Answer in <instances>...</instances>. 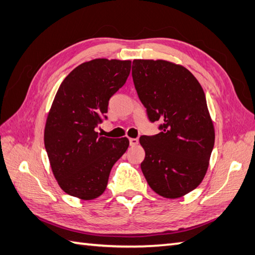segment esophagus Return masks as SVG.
I'll return each instance as SVG.
<instances>
[{"label":"esophagus","instance_id":"esophagus-1","mask_svg":"<svg viewBox=\"0 0 255 255\" xmlns=\"http://www.w3.org/2000/svg\"><path fill=\"white\" fill-rule=\"evenodd\" d=\"M129 142H130V145H132V147H134V145H137L139 140L137 138H130L129 139Z\"/></svg>","mask_w":255,"mask_h":255}]
</instances>
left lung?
<instances>
[{"label": "left lung", "instance_id": "8db88e82", "mask_svg": "<svg viewBox=\"0 0 255 255\" xmlns=\"http://www.w3.org/2000/svg\"><path fill=\"white\" fill-rule=\"evenodd\" d=\"M132 80L150 122L162 123L161 132L139 139L143 175L160 196L182 197L204 180L215 143L204 90L185 67L161 59H134Z\"/></svg>", "mask_w": 255, "mask_h": 255}]
</instances>
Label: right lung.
Returning <instances> with one entry per match:
<instances>
[{
    "instance_id": "right-lung-1",
    "label": "right lung",
    "mask_w": 255,
    "mask_h": 255,
    "mask_svg": "<svg viewBox=\"0 0 255 255\" xmlns=\"http://www.w3.org/2000/svg\"><path fill=\"white\" fill-rule=\"evenodd\" d=\"M130 68V60L93 59L73 69L59 86L44 141L53 175L71 196L83 200L101 196L113 165L129 147L128 138L103 137L96 128Z\"/></svg>"
}]
</instances>
